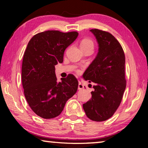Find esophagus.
<instances>
[{
    "label": "esophagus",
    "mask_w": 148,
    "mask_h": 148,
    "mask_svg": "<svg viewBox=\"0 0 148 148\" xmlns=\"http://www.w3.org/2000/svg\"><path fill=\"white\" fill-rule=\"evenodd\" d=\"M84 84L82 83V82H79V84H78V89L79 90H82V89H84Z\"/></svg>",
    "instance_id": "esophagus-1"
}]
</instances>
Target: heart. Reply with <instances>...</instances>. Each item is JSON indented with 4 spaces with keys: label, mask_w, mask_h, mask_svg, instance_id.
<instances>
[{
    "label": "heart",
    "mask_w": 148,
    "mask_h": 148,
    "mask_svg": "<svg viewBox=\"0 0 148 148\" xmlns=\"http://www.w3.org/2000/svg\"><path fill=\"white\" fill-rule=\"evenodd\" d=\"M81 48H91L93 49L94 48V42L92 40L89 38L83 39L80 44Z\"/></svg>",
    "instance_id": "b5f03b06"
}]
</instances>
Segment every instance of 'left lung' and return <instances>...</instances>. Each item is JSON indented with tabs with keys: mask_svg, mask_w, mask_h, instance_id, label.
Returning a JSON list of instances; mask_svg holds the SVG:
<instances>
[{
	"mask_svg": "<svg viewBox=\"0 0 148 148\" xmlns=\"http://www.w3.org/2000/svg\"><path fill=\"white\" fill-rule=\"evenodd\" d=\"M99 44L98 53L86 72L85 80L95 84L91 99L83 104L88 118L103 121L113 116L119 107L126 87L125 57L119 42L109 32L90 30Z\"/></svg>",
	"mask_w": 148,
	"mask_h": 148,
	"instance_id": "1",
	"label": "left lung"
}]
</instances>
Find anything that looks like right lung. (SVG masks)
I'll use <instances>...</instances> for the list:
<instances>
[{"label": "right lung", "instance_id": "1", "mask_svg": "<svg viewBox=\"0 0 148 148\" xmlns=\"http://www.w3.org/2000/svg\"><path fill=\"white\" fill-rule=\"evenodd\" d=\"M78 32L47 31L30 40L22 62L24 95L32 111L44 119L58 116L76 93L78 82L72 74L57 82L55 65L63 61L64 50Z\"/></svg>", "mask_w": 148, "mask_h": 148}]
</instances>
